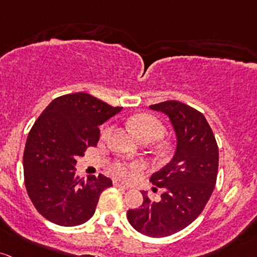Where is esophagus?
I'll return each instance as SVG.
<instances>
[{"label": "esophagus", "instance_id": "obj_1", "mask_svg": "<svg viewBox=\"0 0 257 257\" xmlns=\"http://www.w3.org/2000/svg\"><path fill=\"white\" fill-rule=\"evenodd\" d=\"M113 185L115 188H119V189H123V190H128V187H126V185H123V184H120V183H118V182H114L113 183Z\"/></svg>", "mask_w": 257, "mask_h": 257}]
</instances>
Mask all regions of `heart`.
<instances>
[{
    "mask_svg": "<svg viewBox=\"0 0 257 257\" xmlns=\"http://www.w3.org/2000/svg\"><path fill=\"white\" fill-rule=\"evenodd\" d=\"M128 123L129 126L133 129L134 133L142 142H145V140L154 142V140L160 139L165 133V125L162 122L159 118L149 113L135 114L129 119ZM109 129H111L109 126H106L103 129V137L108 134ZM143 165H140V163H128L125 161L117 160L112 162L109 171L117 178L122 180H132L138 173L143 171Z\"/></svg>",
    "mask_w": 257,
    "mask_h": 257,
    "instance_id": "heart-1",
    "label": "heart"
}]
</instances>
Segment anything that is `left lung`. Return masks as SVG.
Instances as JSON below:
<instances>
[{
    "label": "left lung",
    "mask_w": 257,
    "mask_h": 257,
    "mask_svg": "<svg viewBox=\"0 0 257 257\" xmlns=\"http://www.w3.org/2000/svg\"><path fill=\"white\" fill-rule=\"evenodd\" d=\"M170 117L177 134L174 157L150 182L162 188L159 201L142 191L144 202L129 210V223L151 238L178 233L193 223L206 206L218 173V146L205 115L179 101L151 105ZM156 189V188H155Z\"/></svg>",
    "instance_id": "obj_1"
}]
</instances>
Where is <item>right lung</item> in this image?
Instances as JSON below:
<instances>
[{"label":"right lung","instance_id":"obj_1","mask_svg":"<svg viewBox=\"0 0 257 257\" xmlns=\"http://www.w3.org/2000/svg\"><path fill=\"white\" fill-rule=\"evenodd\" d=\"M86 92L52 101L28 135L23 156L24 183L38 212L52 223H85L96 210L101 193L112 187L103 174L80 178L77 159L96 146L103 122L122 109Z\"/></svg>","mask_w":257,"mask_h":257}]
</instances>
